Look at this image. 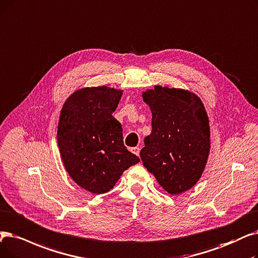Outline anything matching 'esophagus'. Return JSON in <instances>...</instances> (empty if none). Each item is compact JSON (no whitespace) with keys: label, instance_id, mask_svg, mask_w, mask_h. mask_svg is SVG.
Returning <instances> with one entry per match:
<instances>
[{"label":"esophagus","instance_id":"1","mask_svg":"<svg viewBox=\"0 0 258 258\" xmlns=\"http://www.w3.org/2000/svg\"><path fill=\"white\" fill-rule=\"evenodd\" d=\"M131 152L133 153V154H135L136 156H139V153H140V149L139 148H132L131 149Z\"/></svg>","mask_w":258,"mask_h":258}]
</instances>
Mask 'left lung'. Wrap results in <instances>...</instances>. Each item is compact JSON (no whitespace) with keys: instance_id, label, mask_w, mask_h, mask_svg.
<instances>
[{"instance_id":"left-lung-1","label":"left lung","mask_w":258,"mask_h":258,"mask_svg":"<svg viewBox=\"0 0 258 258\" xmlns=\"http://www.w3.org/2000/svg\"><path fill=\"white\" fill-rule=\"evenodd\" d=\"M152 110V133L140 152L148 171L167 193L191 188L210 152L209 118L201 100L182 89L155 86L142 95Z\"/></svg>"}]
</instances>
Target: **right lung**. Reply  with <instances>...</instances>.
Instances as JSON below:
<instances>
[{"label":"right lung","mask_w":258,"mask_h":258,"mask_svg":"<svg viewBox=\"0 0 258 258\" xmlns=\"http://www.w3.org/2000/svg\"><path fill=\"white\" fill-rule=\"evenodd\" d=\"M121 95L106 86L82 88L61 110L58 144L64 166L77 184L94 194L108 192L140 161L124 147L120 122L111 115Z\"/></svg>","instance_id":"1"}]
</instances>
